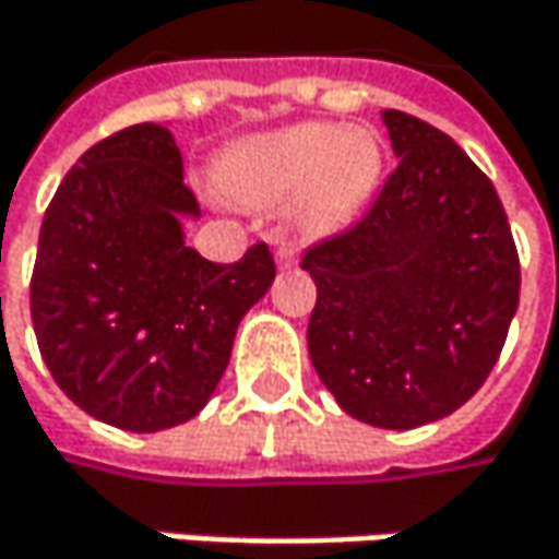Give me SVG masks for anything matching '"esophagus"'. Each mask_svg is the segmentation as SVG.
Wrapping results in <instances>:
<instances>
[{
  "instance_id": "esophagus-1",
  "label": "esophagus",
  "mask_w": 559,
  "mask_h": 559,
  "mask_svg": "<svg viewBox=\"0 0 559 559\" xmlns=\"http://www.w3.org/2000/svg\"><path fill=\"white\" fill-rule=\"evenodd\" d=\"M275 262H278V269H294L297 265V249L294 246H278L275 249Z\"/></svg>"
}]
</instances>
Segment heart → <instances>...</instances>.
Here are the masks:
<instances>
[{"label": "heart", "mask_w": 559, "mask_h": 559, "mask_svg": "<svg viewBox=\"0 0 559 559\" xmlns=\"http://www.w3.org/2000/svg\"><path fill=\"white\" fill-rule=\"evenodd\" d=\"M382 145L362 126L297 122L229 145L213 168L216 187L249 206L278 210L304 236L349 226L382 177Z\"/></svg>", "instance_id": "heart-1"}]
</instances>
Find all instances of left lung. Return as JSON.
<instances>
[{
    "label": "left lung",
    "mask_w": 559,
    "mask_h": 559,
    "mask_svg": "<svg viewBox=\"0 0 559 559\" xmlns=\"http://www.w3.org/2000/svg\"><path fill=\"white\" fill-rule=\"evenodd\" d=\"M397 168L372 210L307 249V349L356 420L411 430L463 407L518 310L521 265L492 180L440 129L385 109Z\"/></svg>",
    "instance_id": "8db88e82"
}]
</instances>
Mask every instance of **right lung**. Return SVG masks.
<instances>
[{"mask_svg": "<svg viewBox=\"0 0 559 559\" xmlns=\"http://www.w3.org/2000/svg\"><path fill=\"white\" fill-rule=\"evenodd\" d=\"M200 216L170 129L129 126L67 170L45 213L32 323L60 391L90 417L155 433L203 411L246 310L275 281L265 242L216 265L183 242Z\"/></svg>", "mask_w": 559, "mask_h": 559, "instance_id": "add662e5", "label": "right lung"}]
</instances>
